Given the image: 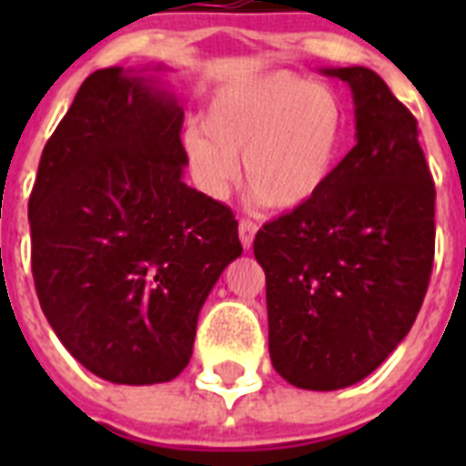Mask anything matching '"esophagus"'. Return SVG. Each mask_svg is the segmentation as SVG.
Segmentation results:
<instances>
[{
	"label": "esophagus",
	"mask_w": 466,
	"mask_h": 466,
	"mask_svg": "<svg viewBox=\"0 0 466 466\" xmlns=\"http://www.w3.org/2000/svg\"><path fill=\"white\" fill-rule=\"evenodd\" d=\"M257 230H258V226L254 224V221L240 219V224H238V233H240V242H242V247H245V249H249V247H252Z\"/></svg>",
	"instance_id": "obj_1"
}]
</instances>
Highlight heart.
<instances>
[{"label":"heart","mask_w":466,"mask_h":466,"mask_svg":"<svg viewBox=\"0 0 466 466\" xmlns=\"http://www.w3.org/2000/svg\"><path fill=\"white\" fill-rule=\"evenodd\" d=\"M345 114L331 88L273 72L219 88L203 111V130L184 135L198 184L219 198L238 179L263 205L291 212L327 187L339 163Z\"/></svg>","instance_id":"heart-1"}]
</instances>
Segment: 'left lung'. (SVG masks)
Returning a JSON list of instances; mask_svg holds the SVG:
<instances>
[{
    "label": "left lung",
    "instance_id": "8db88e82",
    "mask_svg": "<svg viewBox=\"0 0 466 466\" xmlns=\"http://www.w3.org/2000/svg\"><path fill=\"white\" fill-rule=\"evenodd\" d=\"M350 86L357 144L310 203L254 238L268 350L291 385L331 392L373 373L413 327L434 263V179L418 121L369 67Z\"/></svg>",
    "mask_w": 466,
    "mask_h": 466
}]
</instances>
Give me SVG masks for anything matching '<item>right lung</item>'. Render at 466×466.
Wrapping results in <instances>:
<instances>
[{
    "instance_id": "obj_1",
    "label": "right lung",
    "mask_w": 466,
    "mask_h": 466,
    "mask_svg": "<svg viewBox=\"0 0 466 466\" xmlns=\"http://www.w3.org/2000/svg\"><path fill=\"white\" fill-rule=\"evenodd\" d=\"M182 123L156 76L97 69L44 147L30 196L41 310L74 360L118 385L187 369L200 308L242 254L233 212L184 184Z\"/></svg>"
}]
</instances>
